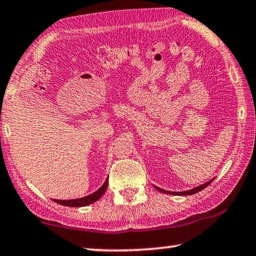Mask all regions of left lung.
I'll use <instances>...</instances> for the list:
<instances>
[{
	"label": "left lung",
	"instance_id": "left-lung-1",
	"mask_svg": "<svg viewBox=\"0 0 256 256\" xmlns=\"http://www.w3.org/2000/svg\"><path fill=\"white\" fill-rule=\"evenodd\" d=\"M212 180H214V179H212V180H209L207 182H204V184H202L200 186H198V188H194L190 190H185V192H169V190H164L158 188V186H154V188L158 190H160V192H163V193H166V194H174V196H192V194H196L198 192H200L201 190L207 188V186L210 184Z\"/></svg>",
	"mask_w": 256,
	"mask_h": 256
}]
</instances>
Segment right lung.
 Returning a JSON list of instances; mask_svg holds the SVG:
<instances>
[{
  "label": "right lung",
  "mask_w": 256,
  "mask_h": 256,
  "mask_svg": "<svg viewBox=\"0 0 256 256\" xmlns=\"http://www.w3.org/2000/svg\"><path fill=\"white\" fill-rule=\"evenodd\" d=\"M106 188H108V178L106 179L104 185H102L100 188L95 190L94 193L90 194V196L79 198V199H74V200H55V202L62 206H68V207H84V206H88L100 199V198L104 194Z\"/></svg>",
  "instance_id": "right-lung-1"
}]
</instances>
